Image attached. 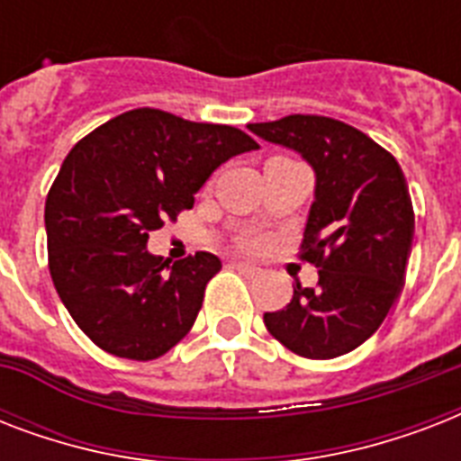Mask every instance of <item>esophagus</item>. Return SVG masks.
<instances>
[{"label":"esophagus","instance_id":"34e87169","mask_svg":"<svg viewBox=\"0 0 461 461\" xmlns=\"http://www.w3.org/2000/svg\"><path fill=\"white\" fill-rule=\"evenodd\" d=\"M231 267H237L239 273H244V275H258L260 270L256 266H251V263H244V260H234L231 263Z\"/></svg>","mask_w":461,"mask_h":461}]
</instances>
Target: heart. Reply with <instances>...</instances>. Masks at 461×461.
Masks as SVG:
<instances>
[{"mask_svg":"<svg viewBox=\"0 0 461 461\" xmlns=\"http://www.w3.org/2000/svg\"><path fill=\"white\" fill-rule=\"evenodd\" d=\"M260 244H263L260 239H249V241H246V246H249V249H258Z\"/></svg>","mask_w":461,"mask_h":461,"instance_id":"b5f03b06","label":"heart"}]
</instances>
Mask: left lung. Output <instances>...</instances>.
I'll return each mask as SVG.
<instances>
[{"label":"left lung","mask_w":461,"mask_h":461,"mask_svg":"<svg viewBox=\"0 0 461 461\" xmlns=\"http://www.w3.org/2000/svg\"><path fill=\"white\" fill-rule=\"evenodd\" d=\"M256 136L302 153L315 172L299 258L318 285L296 282L287 306L266 313L267 332L306 358H335L380 328L407 275L414 208L385 148L354 126L318 114L249 124Z\"/></svg>","instance_id":"8db88e82"}]
</instances>
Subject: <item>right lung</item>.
<instances>
[{
	"label": "right lung",
	"instance_id": "right-lung-1",
	"mask_svg": "<svg viewBox=\"0 0 461 461\" xmlns=\"http://www.w3.org/2000/svg\"><path fill=\"white\" fill-rule=\"evenodd\" d=\"M249 133L140 107L71 148L45 201L50 275L76 325L107 354L150 361L194 328L220 258L169 266L150 231L181 210L217 167L256 150Z\"/></svg>",
	"mask_w": 461,
	"mask_h": 461
}]
</instances>
